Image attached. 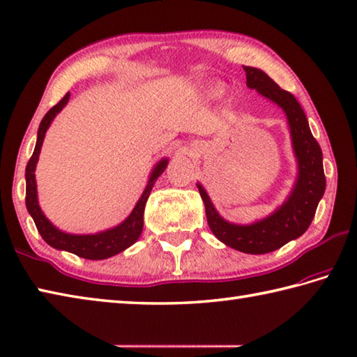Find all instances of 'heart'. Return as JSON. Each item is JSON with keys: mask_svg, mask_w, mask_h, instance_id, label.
Listing matches in <instances>:
<instances>
[{"mask_svg": "<svg viewBox=\"0 0 357 357\" xmlns=\"http://www.w3.org/2000/svg\"><path fill=\"white\" fill-rule=\"evenodd\" d=\"M220 95H222V90H220V89H216V90L213 91V96L218 98V96H220Z\"/></svg>", "mask_w": 357, "mask_h": 357, "instance_id": "heart-1", "label": "heart"}]
</instances>
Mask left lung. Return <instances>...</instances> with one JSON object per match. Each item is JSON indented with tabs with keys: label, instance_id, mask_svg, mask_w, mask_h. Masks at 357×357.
Wrapping results in <instances>:
<instances>
[{
	"label": "left lung",
	"instance_id": "8db88e82",
	"mask_svg": "<svg viewBox=\"0 0 357 357\" xmlns=\"http://www.w3.org/2000/svg\"><path fill=\"white\" fill-rule=\"evenodd\" d=\"M244 71L248 89L257 90L259 95L280 105L286 113L294 153L298 161L297 181H295L291 196L277 211L250 225L230 224L222 219L204 186L197 183V188L205 204L208 225L214 236L234 250L262 255L277 250L289 241L300 238L307 230L325 192L326 178L321 149L312 137L298 100L289 91L280 89V85L275 84L264 71L253 66H244Z\"/></svg>",
	"mask_w": 357,
	"mask_h": 357
}]
</instances>
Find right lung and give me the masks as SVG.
<instances>
[{"label": "right lung", "instance_id": "obj_1", "mask_svg": "<svg viewBox=\"0 0 357 357\" xmlns=\"http://www.w3.org/2000/svg\"><path fill=\"white\" fill-rule=\"evenodd\" d=\"M70 100V93L59 100V102L52 107V109L46 113L43 116L42 123L38 127L37 133V143L36 149H33L32 157L28 161V166H26V208H28L29 214L32 216L33 222H36V227L38 233L42 234L46 244L51 247L57 248V250H65L77 255L80 258L85 259H105L110 258L113 255H118L127 247L135 244L138 241L141 231H143V216H144V206L146 202L149 199V194L155 183L157 178L163 174L167 166V158L160 160L157 166L153 167V171L147 181L146 190L141 194L139 200L137 202L135 208L130 213V216L127 218L124 222H121L119 225L115 228H110V230L100 231L98 234H70L65 231H60L59 228L54 227L51 222L46 219V216L42 211V208L38 205L37 200V183H36V166L40 155V149H42L45 133L48 130L50 124L52 119L56 118L57 113L63 109V107L68 104Z\"/></svg>", "mask_w": 357, "mask_h": 357}]
</instances>
